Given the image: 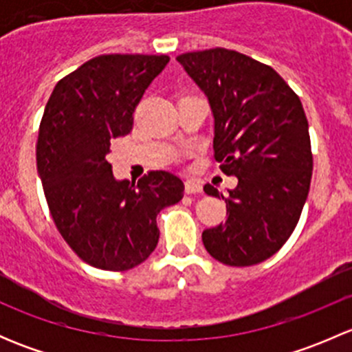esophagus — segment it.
Here are the masks:
<instances>
[{"label": "esophagus", "mask_w": 352, "mask_h": 352, "mask_svg": "<svg viewBox=\"0 0 352 352\" xmlns=\"http://www.w3.org/2000/svg\"><path fill=\"white\" fill-rule=\"evenodd\" d=\"M202 192V186L197 180H186V194H199Z\"/></svg>", "instance_id": "esophagus-1"}]
</instances>
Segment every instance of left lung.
I'll return each instance as SVG.
<instances>
[{
    "label": "left lung",
    "instance_id": "left-lung-1",
    "mask_svg": "<svg viewBox=\"0 0 352 352\" xmlns=\"http://www.w3.org/2000/svg\"><path fill=\"white\" fill-rule=\"evenodd\" d=\"M208 97L214 116V160L239 186L226 221L202 232L211 257L245 267L272 257L300 221L314 170L308 120L300 97L272 69L214 47L177 58ZM206 194L219 197L206 184Z\"/></svg>",
    "mask_w": 352,
    "mask_h": 352
}]
</instances>
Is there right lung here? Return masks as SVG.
Returning a JSON list of instances; mask_svg holds the SVG:
<instances>
[{
	"mask_svg": "<svg viewBox=\"0 0 352 352\" xmlns=\"http://www.w3.org/2000/svg\"><path fill=\"white\" fill-rule=\"evenodd\" d=\"M168 56L102 54L58 81L38 126L37 170L54 225L71 250L104 271H127L150 257L156 216L184 196L165 170L138 180L112 175L110 140L133 131L134 110Z\"/></svg>",
	"mask_w": 352,
	"mask_h": 352,
	"instance_id": "1",
	"label": "right lung"
}]
</instances>
